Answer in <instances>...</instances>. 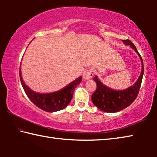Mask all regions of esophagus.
I'll return each mask as SVG.
<instances>
[{
  "instance_id": "34e87169",
  "label": "esophagus",
  "mask_w": 157,
  "mask_h": 157,
  "mask_svg": "<svg viewBox=\"0 0 157 157\" xmlns=\"http://www.w3.org/2000/svg\"><path fill=\"white\" fill-rule=\"evenodd\" d=\"M93 76H94V72H93L92 69L85 71L83 73V79L84 80H89V79L93 78Z\"/></svg>"
}]
</instances>
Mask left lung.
<instances>
[{
    "label": "left lung",
    "instance_id": "8db88e82",
    "mask_svg": "<svg viewBox=\"0 0 157 157\" xmlns=\"http://www.w3.org/2000/svg\"><path fill=\"white\" fill-rule=\"evenodd\" d=\"M122 41L124 45L131 47L139 55L141 62V73L134 84L123 90H114L109 88L103 84L97 75H95L94 80L97 84V88L91 95V100L95 106L105 112H118L128 107L136 98L141 85L143 75L144 73L142 57L138 52L136 46L129 39Z\"/></svg>",
    "mask_w": 157,
    "mask_h": 157
}]
</instances>
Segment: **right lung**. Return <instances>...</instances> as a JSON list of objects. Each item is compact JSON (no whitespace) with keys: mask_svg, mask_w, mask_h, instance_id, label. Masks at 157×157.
Returning <instances> with one entry per match:
<instances>
[{"mask_svg":"<svg viewBox=\"0 0 157 157\" xmlns=\"http://www.w3.org/2000/svg\"><path fill=\"white\" fill-rule=\"evenodd\" d=\"M19 75L23 90L29 99L37 107L47 112H55L63 109L67 107L72 100L74 90L80 83L82 78V76L79 77L78 78L68 84L67 86L57 91L48 93V94H40L33 91L25 84L21 76V69Z\"/></svg>","mask_w":157,"mask_h":157,"instance_id":"1","label":"right lung"}]
</instances>
